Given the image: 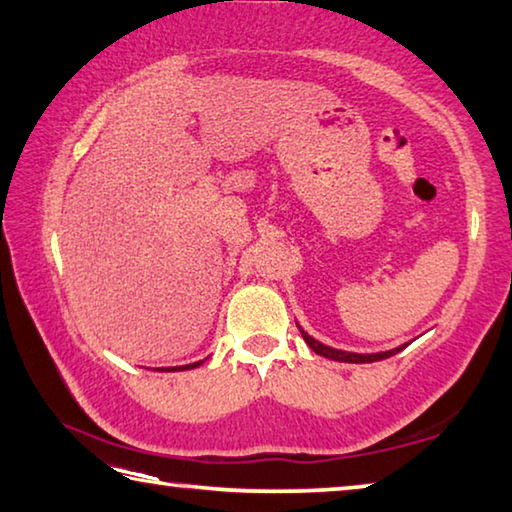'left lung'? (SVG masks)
Returning a JSON list of instances; mask_svg holds the SVG:
<instances>
[{
  "mask_svg": "<svg viewBox=\"0 0 512 512\" xmlns=\"http://www.w3.org/2000/svg\"><path fill=\"white\" fill-rule=\"evenodd\" d=\"M298 330H300V335H303L305 344L310 346L316 355H323V358H328V360H335V362H351V364L378 362V360L392 358V355L401 353L403 348L408 346V344H403V346H396V348H392V351H380V353H351V351H342V348H332V346L321 344L319 339H314L312 335H307V332H305L303 328H300V326H298Z\"/></svg>",
  "mask_w": 512,
  "mask_h": 512,
  "instance_id": "left-lung-1",
  "label": "left lung"
}]
</instances>
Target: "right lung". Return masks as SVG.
I'll return each instance as SVG.
<instances>
[{"label":"right lung","instance_id":"add662e5","mask_svg":"<svg viewBox=\"0 0 512 512\" xmlns=\"http://www.w3.org/2000/svg\"><path fill=\"white\" fill-rule=\"evenodd\" d=\"M202 362H205V360L193 362V364H184V367H161V369H157V371H189V369H196V367H200Z\"/></svg>","mask_w":512,"mask_h":512}]
</instances>
